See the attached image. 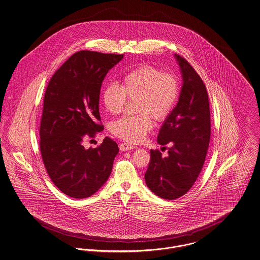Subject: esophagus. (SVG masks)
I'll list each match as a JSON object with an SVG mask.
<instances>
[{
  "mask_svg": "<svg viewBox=\"0 0 260 260\" xmlns=\"http://www.w3.org/2000/svg\"><path fill=\"white\" fill-rule=\"evenodd\" d=\"M135 147L133 145H130L128 143H121L119 145V149L121 151H129V150H133Z\"/></svg>",
  "mask_w": 260,
  "mask_h": 260,
  "instance_id": "34e87169",
  "label": "esophagus"
}]
</instances>
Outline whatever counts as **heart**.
<instances>
[{"instance_id":"obj_1","label":"heart","mask_w":260,"mask_h":260,"mask_svg":"<svg viewBox=\"0 0 260 260\" xmlns=\"http://www.w3.org/2000/svg\"><path fill=\"white\" fill-rule=\"evenodd\" d=\"M180 93L178 77L172 72L150 64H143L123 73L121 86L115 82L107 83L101 91L105 109L119 114L129 99H137L135 110L138 115L124 116L114 121L111 132L129 143H139L150 132L154 119L165 121L174 110Z\"/></svg>"}]
</instances>
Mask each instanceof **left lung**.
<instances>
[{"label":"left lung","mask_w":260,"mask_h":260,"mask_svg":"<svg viewBox=\"0 0 260 260\" xmlns=\"http://www.w3.org/2000/svg\"><path fill=\"white\" fill-rule=\"evenodd\" d=\"M183 75L178 104L166 119L157 141L168 148V156L151 149L145 173L148 188L166 200H176L189 191L197 181L211 139V112L207 87L183 56L176 54ZM166 148V147H163Z\"/></svg>","instance_id":"obj_1"}]
</instances>
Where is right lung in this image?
I'll return each instance as SVG.
<instances>
[{"mask_svg":"<svg viewBox=\"0 0 260 260\" xmlns=\"http://www.w3.org/2000/svg\"><path fill=\"white\" fill-rule=\"evenodd\" d=\"M123 54L80 50L47 84L40 126V149L52 183L67 196L85 199L109 178L118 145L109 137L96 148L83 142L103 130L99 114L102 81Z\"/></svg>","mask_w":260,"mask_h":260,"instance_id":"obj_1","label":"right lung"}]
</instances>
